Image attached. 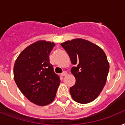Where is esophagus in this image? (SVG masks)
<instances>
[{
	"label": "esophagus",
	"instance_id": "esophagus-1",
	"mask_svg": "<svg viewBox=\"0 0 125 125\" xmlns=\"http://www.w3.org/2000/svg\"><path fill=\"white\" fill-rule=\"evenodd\" d=\"M67 74V73L66 71H63V72L62 73V76H66Z\"/></svg>",
	"mask_w": 125,
	"mask_h": 125
}]
</instances>
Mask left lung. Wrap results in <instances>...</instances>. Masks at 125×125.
Returning <instances> with one entry per match:
<instances>
[{
  "mask_svg": "<svg viewBox=\"0 0 125 125\" xmlns=\"http://www.w3.org/2000/svg\"><path fill=\"white\" fill-rule=\"evenodd\" d=\"M74 65L71 72L76 83L70 87L74 101L87 104L94 101L106 84L109 71V63L104 52L94 43L74 39L61 43Z\"/></svg>",
  "mask_w": 125,
  "mask_h": 125,
  "instance_id": "left-lung-1",
  "label": "left lung"
}]
</instances>
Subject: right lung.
<instances>
[{
	"instance_id": "add662e5",
	"label": "right lung",
	"mask_w": 125,
	"mask_h": 125,
	"mask_svg": "<svg viewBox=\"0 0 125 125\" xmlns=\"http://www.w3.org/2000/svg\"><path fill=\"white\" fill-rule=\"evenodd\" d=\"M54 43L38 41L29 45L17 57L14 67L15 82L22 93L38 106L51 103L60 83V76L50 63Z\"/></svg>"
}]
</instances>
